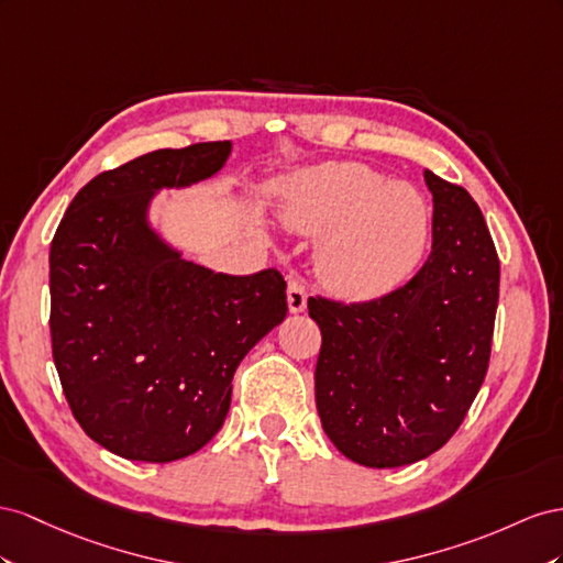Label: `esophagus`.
Here are the masks:
<instances>
[{"instance_id":"esophagus-1","label":"esophagus","mask_w":563,"mask_h":563,"mask_svg":"<svg viewBox=\"0 0 563 563\" xmlns=\"http://www.w3.org/2000/svg\"><path fill=\"white\" fill-rule=\"evenodd\" d=\"M307 287H303V283L295 276L287 278V309H290V313H301L303 309H307Z\"/></svg>"}]
</instances>
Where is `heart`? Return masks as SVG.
Returning <instances> with one entry per match:
<instances>
[{
    "instance_id": "b5f03b06",
    "label": "heart",
    "mask_w": 563,
    "mask_h": 563,
    "mask_svg": "<svg viewBox=\"0 0 563 563\" xmlns=\"http://www.w3.org/2000/svg\"><path fill=\"white\" fill-rule=\"evenodd\" d=\"M278 219L297 235L328 233L320 268L346 297H375L408 280L431 238L424 192L363 163L301 172L285 190Z\"/></svg>"
}]
</instances>
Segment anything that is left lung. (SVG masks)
Listing matches in <instances>:
<instances>
[{
  "label": "left lung",
  "instance_id": "8db88e82",
  "mask_svg": "<svg viewBox=\"0 0 563 563\" xmlns=\"http://www.w3.org/2000/svg\"><path fill=\"white\" fill-rule=\"evenodd\" d=\"M431 254L373 301L309 299L323 344L316 408L328 439L363 467L391 470L448 443L484 384L500 262L467 190L424 169Z\"/></svg>",
  "mask_w": 563,
  "mask_h": 563
}]
</instances>
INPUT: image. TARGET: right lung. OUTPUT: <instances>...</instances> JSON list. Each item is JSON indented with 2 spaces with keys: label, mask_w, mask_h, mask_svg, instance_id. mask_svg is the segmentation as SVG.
<instances>
[{
  "label": "right lung",
  "mask_w": 563,
  "mask_h": 563,
  "mask_svg": "<svg viewBox=\"0 0 563 563\" xmlns=\"http://www.w3.org/2000/svg\"><path fill=\"white\" fill-rule=\"evenodd\" d=\"M231 148H163L93 176L52 240L60 387L87 437L124 460L200 451L227 420L235 367L287 313L278 271L214 273L151 227L159 190L212 179Z\"/></svg>",
  "instance_id": "1"
}]
</instances>
